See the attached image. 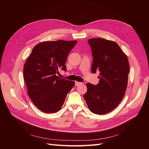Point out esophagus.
<instances>
[{
    "label": "esophagus",
    "mask_w": 149,
    "mask_h": 149,
    "mask_svg": "<svg viewBox=\"0 0 149 149\" xmlns=\"http://www.w3.org/2000/svg\"><path fill=\"white\" fill-rule=\"evenodd\" d=\"M81 84H82V83L78 82V81H75V86H78L81 85Z\"/></svg>",
    "instance_id": "obj_1"
}]
</instances>
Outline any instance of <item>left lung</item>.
Here are the masks:
<instances>
[{
  "label": "left lung",
  "mask_w": 149,
  "mask_h": 149,
  "mask_svg": "<svg viewBox=\"0 0 149 149\" xmlns=\"http://www.w3.org/2000/svg\"><path fill=\"white\" fill-rule=\"evenodd\" d=\"M88 42L93 58L91 71L100 74L97 84H86L84 99L93 113L105 114L115 109L125 95L130 69L128 58L114 42L101 38Z\"/></svg>",
  "instance_id": "1"
}]
</instances>
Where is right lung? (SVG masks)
I'll use <instances>...</instances> for the list:
<instances>
[{
  "label": "right lung",
  "mask_w": 149,
  "mask_h": 149,
  "mask_svg": "<svg viewBox=\"0 0 149 149\" xmlns=\"http://www.w3.org/2000/svg\"><path fill=\"white\" fill-rule=\"evenodd\" d=\"M76 40L43 42L32 49L24 67L28 95L42 112L55 113L63 104L67 94L74 86L72 81L56 76L58 69L66 70L68 55Z\"/></svg>",
  "instance_id": "right-lung-1"
}]
</instances>
